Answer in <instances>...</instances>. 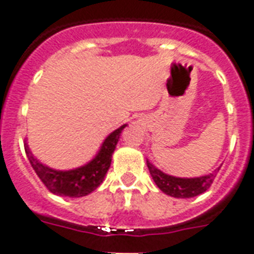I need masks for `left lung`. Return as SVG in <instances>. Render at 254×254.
Masks as SVG:
<instances>
[{
  "label": "left lung",
  "mask_w": 254,
  "mask_h": 254,
  "mask_svg": "<svg viewBox=\"0 0 254 254\" xmlns=\"http://www.w3.org/2000/svg\"><path fill=\"white\" fill-rule=\"evenodd\" d=\"M147 169L150 171V175L154 179L155 185L165 193L174 197H193L205 192L213 183V179L216 177V173L205 175L200 178H175L170 177L167 174L162 173L161 170L155 169L149 161H147Z\"/></svg>",
  "instance_id": "8db88e82"
}]
</instances>
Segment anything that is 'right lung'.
Instances as JSON below:
<instances>
[{"label": "right lung", "instance_id": "obj_1", "mask_svg": "<svg viewBox=\"0 0 254 254\" xmlns=\"http://www.w3.org/2000/svg\"><path fill=\"white\" fill-rule=\"evenodd\" d=\"M125 127L127 125H123L108 135L99 154L88 165L79 169L69 170V171H58V170L50 169L38 162L30 153L27 146H25V151L34 171L37 173L38 178L47 187L50 192L69 197L85 196L92 191H95L103 182L108 169L111 166L112 154L119 142L120 134Z\"/></svg>", "mask_w": 254, "mask_h": 254}]
</instances>
